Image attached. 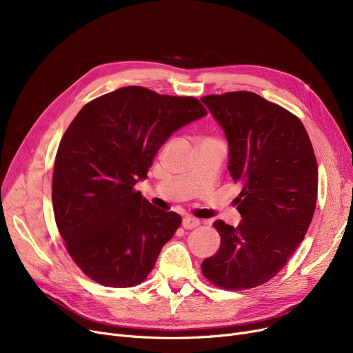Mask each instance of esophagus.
Listing matches in <instances>:
<instances>
[{"instance_id": "esophagus-1", "label": "esophagus", "mask_w": 353, "mask_h": 353, "mask_svg": "<svg viewBox=\"0 0 353 353\" xmlns=\"http://www.w3.org/2000/svg\"><path fill=\"white\" fill-rule=\"evenodd\" d=\"M199 225H200V220H197V219H194V217L188 216V217L183 219V228L188 229V230L194 229V228H197Z\"/></svg>"}]
</instances>
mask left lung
<instances>
[{
  "instance_id": "obj_1",
  "label": "left lung",
  "mask_w": 353,
  "mask_h": 353,
  "mask_svg": "<svg viewBox=\"0 0 353 353\" xmlns=\"http://www.w3.org/2000/svg\"><path fill=\"white\" fill-rule=\"evenodd\" d=\"M229 141L228 169L242 184L240 225L216 220V254L201 273L221 289L257 288L279 273L303 240L318 197V163L306 128L286 108L250 91L201 97Z\"/></svg>"
}]
</instances>
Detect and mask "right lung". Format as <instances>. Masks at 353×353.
I'll return each instance as SVG.
<instances>
[{"label":"right lung","mask_w":353,"mask_h":353,"mask_svg":"<svg viewBox=\"0 0 353 353\" xmlns=\"http://www.w3.org/2000/svg\"><path fill=\"white\" fill-rule=\"evenodd\" d=\"M206 114L194 97L128 85L74 117L55 154L52 209L68 254L91 281L133 288L153 270L181 217L154 208L134 184L177 128Z\"/></svg>","instance_id":"right-lung-1"}]
</instances>
